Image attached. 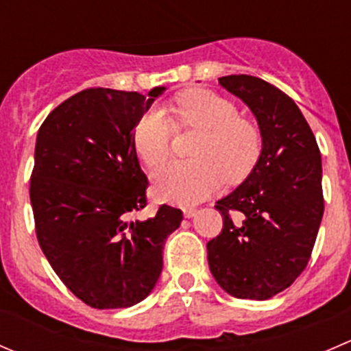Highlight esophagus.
<instances>
[{
    "instance_id": "obj_1",
    "label": "esophagus",
    "mask_w": 351,
    "mask_h": 351,
    "mask_svg": "<svg viewBox=\"0 0 351 351\" xmlns=\"http://www.w3.org/2000/svg\"><path fill=\"white\" fill-rule=\"evenodd\" d=\"M183 214H185L186 219H190L197 214V208H185V210H183Z\"/></svg>"
}]
</instances>
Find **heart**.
Returning a JSON list of instances; mask_svg holds the SVG:
<instances>
[{"label":"heart","mask_w":351,"mask_h":351,"mask_svg":"<svg viewBox=\"0 0 351 351\" xmlns=\"http://www.w3.org/2000/svg\"><path fill=\"white\" fill-rule=\"evenodd\" d=\"M178 127L202 129L192 154L195 159L173 161L154 175L159 198L176 205H193L221 189L224 176L239 182L256 165L261 134L228 98L210 90H189L169 107ZM134 146L147 168L161 166L171 154L173 123L161 108H149L134 127Z\"/></svg>","instance_id":"heart-1"}]
</instances>
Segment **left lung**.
Returning a JSON list of instances; mask_svg holds the SVG:
<instances>
[{
    "label": "left lung",
    "mask_w": 351,
    "mask_h": 351,
    "mask_svg": "<svg viewBox=\"0 0 351 351\" xmlns=\"http://www.w3.org/2000/svg\"><path fill=\"white\" fill-rule=\"evenodd\" d=\"M219 83L254 113L263 149L250 176L215 202L222 231L207 243L208 267L232 297L267 300L292 285L313 253L324 212L321 153L284 91L247 74Z\"/></svg>",
    "instance_id": "1"
}]
</instances>
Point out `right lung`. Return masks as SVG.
Listing matches in <instances>:
<instances>
[{
	"label": "right lung",
	"mask_w": 351,
	"mask_h": 351,
	"mask_svg": "<svg viewBox=\"0 0 351 351\" xmlns=\"http://www.w3.org/2000/svg\"><path fill=\"white\" fill-rule=\"evenodd\" d=\"M88 88L56 107L37 134L30 176L35 234L45 258L77 299L95 309L130 307L149 295L162 270V247L183 215L147 205V178L134 127L154 98Z\"/></svg>",
	"instance_id": "add662e5"
}]
</instances>
